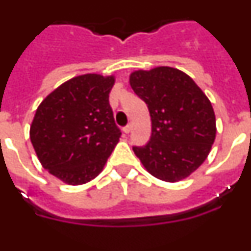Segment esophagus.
<instances>
[{
    "label": "esophagus",
    "instance_id": "obj_1",
    "mask_svg": "<svg viewBox=\"0 0 251 251\" xmlns=\"http://www.w3.org/2000/svg\"><path fill=\"white\" fill-rule=\"evenodd\" d=\"M123 132L126 133V134H128V133L130 132V126H126V127L123 128Z\"/></svg>",
    "mask_w": 251,
    "mask_h": 251
}]
</instances>
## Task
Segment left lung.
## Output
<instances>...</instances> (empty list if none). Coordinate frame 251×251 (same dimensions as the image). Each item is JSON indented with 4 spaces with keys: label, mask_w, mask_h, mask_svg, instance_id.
<instances>
[{
    "label": "left lung",
    "mask_w": 251,
    "mask_h": 251,
    "mask_svg": "<svg viewBox=\"0 0 251 251\" xmlns=\"http://www.w3.org/2000/svg\"><path fill=\"white\" fill-rule=\"evenodd\" d=\"M129 84L152 122L150 142L133 147L136 156L162 181L188 177L207 158L216 137L211 101L187 74L170 66L133 72Z\"/></svg>",
    "instance_id": "obj_1"
}]
</instances>
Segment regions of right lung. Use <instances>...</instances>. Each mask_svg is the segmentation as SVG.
<instances>
[{"mask_svg":"<svg viewBox=\"0 0 251 251\" xmlns=\"http://www.w3.org/2000/svg\"><path fill=\"white\" fill-rule=\"evenodd\" d=\"M114 81L113 75H79L57 86L36 109L31 143L43 167L68 185L98 176L119 142L109 105Z\"/></svg>","mask_w":251,"mask_h":251,"instance_id":"right-lung-1","label":"right lung"}]
</instances>
